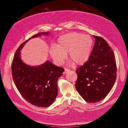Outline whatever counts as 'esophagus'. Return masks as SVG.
I'll return each mask as SVG.
<instances>
[{
    "instance_id": "esophagus-1",
    "label": "esophagus",
    "mask_w": 128,
    "mask_h": 128,
    "mask_svg": "<svg viewBox=\"0 0 128 128\" xmlns=\"http://www.w3.org/2000/svg\"><path fill=\"white\" fill-rule=\"evenodd\" d=\"M69 69H65V71H64V72H63V74H66L67 72H69Z\"/></svg>"
}]
</instances>
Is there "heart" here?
I'll use <instances>...</instances> for the list:
<instances>
[{"label": "heart", "instance_id": "obj_1", "mask_svg": "<svg viewBox=\"0 0 128 128\" xmlns=\"http://www.w3.org/2000/svg\"><path fill=\"white\" fill-rule=\"evenodd\" d=\"M93 40L90 36L71 32L61 36L57 46L50 48V54L57 65L62 64L68 53L69 58L76 65H81L88 60Z\"/></svg>", "mask_w": 128, "mask_h": 128}]
</instances>
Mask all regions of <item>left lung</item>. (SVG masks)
Here are the masks:
<instances>
[{
    "label": "left lung",
    "mask_w": 128,
    "mask_h": 128,
    "mask_svg": "<svg viewBox=\"0 0 128 128\" xmlns=\"http://www.w3.org/2000/svg\"><path fill=\"white\" fill-rule=\"evenodd\" d=\"M94 45L88 60L76 70L75 87L86 102L103 100L112 88L117 78L114 53L102 38L93 35Z\"/></svg>",
    "instance_id": "obj_1"
}]
</instances>
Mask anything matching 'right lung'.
<instances>
[{
	"instance_id": "add662e5",
	"label": "right lung",
	"mask_w": 128,
	"mask_h": 128,
	"mask_svg": "<svg viewBox=\"0 0 128 128\" xmlns=\"http://www.w3.org/2000/svg\"><path fill=\"white\" fill-rule=\"evenodd\" d=\"M48 34L39 32L22 43L16 51L11 65L13 81L21 95L30 104L42 107H48L54 102L58 93L57 80L64 69L48 61L37 67L26 65L20 58V51L30 39Z\"/></svg>"
}]
</instances>
